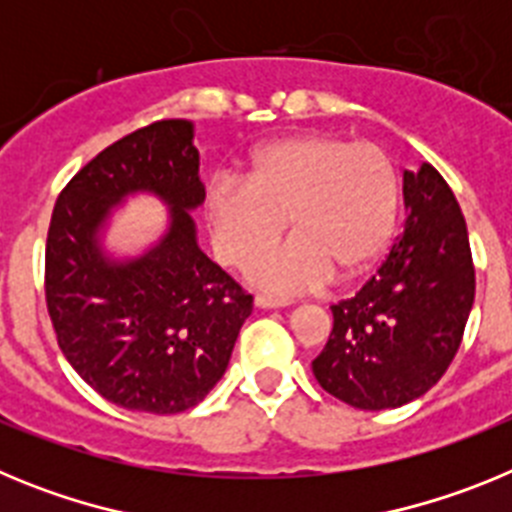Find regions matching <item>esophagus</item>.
<instances>
[{
  "mask_svg": "<svg viewBox=\"0 0 512 512\" xmlns=\"http://www.w3.org/2000/svg\"><path fill=\"white\" fill-rule=\"evenodd\" d=\"M256 305L259 307H287V305H292V302L284 300V297H274V295H256Z\"/></svg>",
  "mask_w": 512,
  "mask_h": 512,
  "instance_id": "34e87169",
  "label": "esophagus"
}]
</instances>
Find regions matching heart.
<instances>
[{"label": "heart", "mask_w": 512, "mask_h": 512, "mask_svg": "<svg viewBox=\"0 0 512 512\" xmlns=\"http://www.w3.org/2000/svg\"><path fill=\"white\" fill-rule=\"evenodd\" d=\"M400 179L374 143L341 135H297L253 153L246 182L217 179L207 189V220L217 256L246 266L287 228L295 238L251 266V279L274 292H305L336 269L351 277L372 264L395 230Z\"/></svg>", "instance_id": "obj_1"}]
</instances>
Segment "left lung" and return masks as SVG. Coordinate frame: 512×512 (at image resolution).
I'll use <instances>...</instances> for the list:
<instances>
[{
  "mask_svg": "<svg viewBox=\"0 0 512 512\" xmlns=\"http://www.w3.org/2000/svg\"><path fill=\"white\" fill-rule=\"evenodd\" d=\"M408 217L387 259L351 300L330 305L333 330L312 361L328 395L387 410L446 374L474 302L472 248L454 192L431 164L405 171Z\"/></svg>",
  "mask_w": 512,
  "mask_h": 512,
  "instance_id": "1",
  "label": "left lung"
}]
</instances>
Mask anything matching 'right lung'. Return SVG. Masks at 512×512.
I'll return each mask as SVG.
<instances>
[{
	"label": "right lung",
	"mask_w": 512,
	"mask_h": 512,
	"mask_svg": "<svg viewBox=\"0 0 512 512\" xmlns=\"http://www.w3.org/2000/svg\"><path fill=\"white\" fill-rule=\"evenodd\" d=\"M192 122L158 120L104 148L58 194L45 241V305L58 346L104 400L184 413L228 369L253 297L197 246L202 205ZM170 205V230L138 260L112 262L98 228L128 193Z\"/></svg>",
	"instance_id": "add662e5"
}]
</instances>
